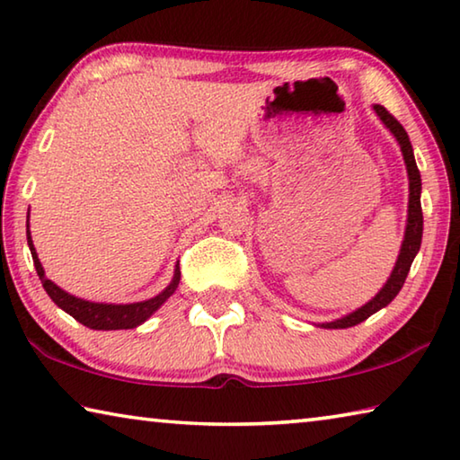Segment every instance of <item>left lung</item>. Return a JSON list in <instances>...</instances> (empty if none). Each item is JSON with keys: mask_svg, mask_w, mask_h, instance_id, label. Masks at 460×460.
<instances>
[{"mask_svg": "<svg viewBox=\"0 0 460 460\" xmlns=\"http://www.w3.org/2000/svg\"><path fill=\"white\" fill-rule=\"evenodd\" d=\"M373 109L377 111L381 121H384L385 126L392 129V134L395 136V139H398L400 146H402L403 160H406V168H408V176H410V207H408L406 235H403L400 258H398V261H395V268L392 271V276H389L387 284L381 288L376 298L367 302L365 306H361L359 310H355V313L339 318V321L321 324V326H324V329H349V326H355V324L363 323L365 318H369L373 313H377L379 308L387 306L389 302H392L395 296H398V292L402 290V286L408 278L411 261H414L418 249H420V243H422L424 217H422V205H420V190H422V182H420V170L416 166L414 152H411L410 137L406 134V129L402 128V123L395 119L384 105H376Z\"/></svg>", "mask_w": 460, "mask_h": 460, "instance_id": "1", "label": "left lung"}]
</instances>
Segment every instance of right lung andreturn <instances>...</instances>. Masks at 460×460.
<instances>
[{"label": "right lung", "instance_id": "1", "mask_svg": "<svg viewBox=\"0 0 460 460\" xmlns=\"http://www.w3.org/2000/svg\"><path fill=\"white\" fill-rule=\"evenodd\" d=\"M28 245H30V252H32L34 268L38 271V276H40V282L44 286V290L49 292V296L54 300V305H58L62 310H65V313L71 314L75 321H79L81 324L89 326V329H95V331L136 329L137 324L147 321V318H150L155 310L164 305L166 298H170L172 292L176 290L178 279H181V270L176 268L172 284H170L164 292L155 296V298H150L146 302H136V305H99V302L75 298V296L66 294L65 290H60L57 284L50 282V279L44 276V270L40 266V260H38V255H36V249L32 245L30 231H28Z\"/></svg>", "mask_w": 460, "mask_h": 460}]
</instances>
